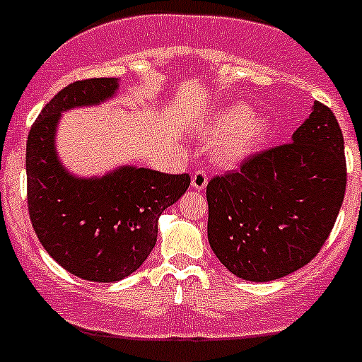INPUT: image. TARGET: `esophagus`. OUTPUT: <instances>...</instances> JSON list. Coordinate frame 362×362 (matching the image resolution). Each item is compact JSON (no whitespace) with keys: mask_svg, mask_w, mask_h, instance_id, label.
Listing matches in <instances>:
<instances>
[{"mask_svg":"<svg viewBox=\"0 0 362 362\" xmlns=\"http://www.w3.org/2000/svg\"><path fill=\"white\" fill-rule=\"evenodd\" d=\"M207 182H209V177L204 170L194 171V175H192L191 178V185L197 189V191H202V189L207 187Z\"/></svg>","mask_w":362,"mask_h":362,"instance_id":"obj_1","label":"esophagus"}]
</instances>
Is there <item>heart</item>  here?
Listing matches in <instances>:
<instances>
[{
	"mask_svg": "<svg viewBox=\"0 0 362 362\" xmlns=\"http://www.w3.org/2000/svg\"><path fill=\"white\" fill-rule=\"evenodd\" d=\"M212 132H219L212 143V157L219 165L232 168L261 144L268 134V123L245 105H232L216 116Z\"/></svg>",
	"mask_w": 362,
	"mask_h": 362,
	"instance_id": "obj_1",
	"label": "heart"
}]
</instances>
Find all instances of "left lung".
I'll return each mask as SVG.
<instances>
[{
  "label": "left lung",
  "instance_id": "8db88e82",
  "mask_svg": "<svg viewBox=\"0 0 362 362\" xmlns=\"http://www.w3.org/2000/svg\"><path fill=\"white\" fill-rule=\"evenodd\" d=\"M344 189L343 132L332 110L314 101L291 143L252 155L209 182L212 252L239 279H282L318 255Z\"/></svg>",
  "mask_w": 362,
  "mask_h": 362
}]
</instances>
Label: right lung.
Listing matches in <instances>:
<instances>
[{
	"label": "right lung",
	"mask_w": 362,
	"mask_h": 362,
	"mask_svg": "<svg viewBox=\"0 0 362 362\" xmlns=\"http://www.w3.org/2000/svg\"><path fill=\"white\" fill-rule=\"evenodd\" d=\"M116 78L78 80L40 110L26 143L32 227L44 250L74 276L117 282L148 259L158 216L187 191L191 178L123 165L100 178L67 173L55 150L60 112L116 94Z\"/></svg>",
	"instance_id": "1"
}]
</instances>
